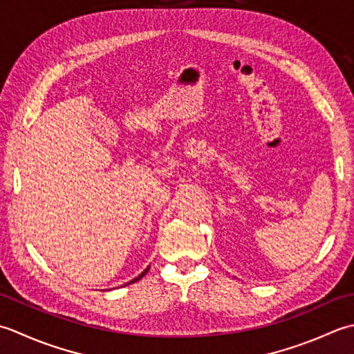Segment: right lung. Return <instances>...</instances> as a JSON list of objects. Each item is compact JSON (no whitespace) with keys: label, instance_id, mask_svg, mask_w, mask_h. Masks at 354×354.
Wrapping results in <instances>:
<instances>
[{"label":"right lung","instance_id":"1","mask_svg":"<svg viewBox=\"0 0 354 354\" xmlns=\"http://www.w3.org/2000/svg\"><path fill=\"white\" fill-rule=\"evenodd\" d=\"M148 269H149V268H148ZM148 269H147V270H143V272L140 273V275H139V277H137V278H134L133 281H129V283H127V284H133V283H136V281H139L140 278H143V277H145V273L148 272ZM127 284H125V286H127Z\"/></svg>","mask_w":354,"mask_h":354}]
</instances>
